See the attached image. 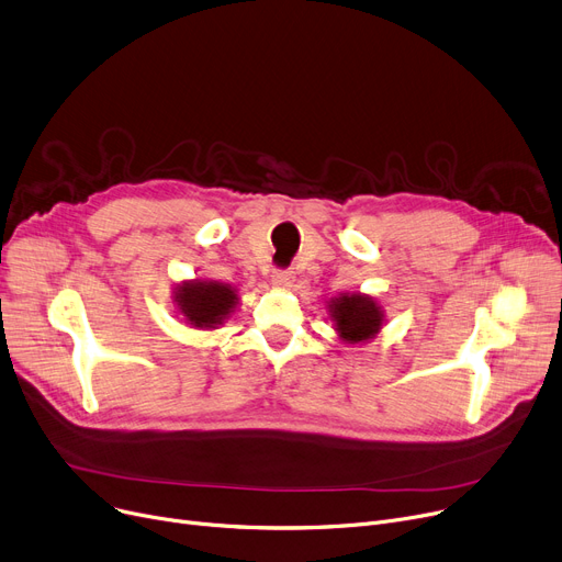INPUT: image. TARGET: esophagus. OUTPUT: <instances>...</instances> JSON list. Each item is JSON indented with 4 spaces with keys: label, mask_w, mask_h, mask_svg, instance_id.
<instances>
[{
    "label": "esophagus",
    "mask_w": 562,
    "mask_h": 562,
    "mask_svg": "<svg viewBox=\"0 0 562 562\" xmlns=\"http://www.w3.org/2000/svg\"><path fill=\"white\" fill-rule=\"evenodd\" d=\"M271 282L278 286V289H289L293 284V271L284 269V271H276L271 276Z\"/></svg>",
    "instance_id": "obj_1"
}]
</instances>
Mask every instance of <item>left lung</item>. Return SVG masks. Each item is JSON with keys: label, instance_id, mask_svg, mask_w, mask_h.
<instances>
[{"label": "left lung", "instance_id": "8db88e82", "mask_svg": "<svg viewBox=\"0 0 562 562\" xmlns=\"http://www.w3.org/2000/svg\"><path fill=\"white\" fill-rule=\"evenodd\" d=\"M330 321L341 341L367 344L375 339L385 323V310L367 293H339L328 303Z\"/></svg>", "mask_w": 562, "mask_h": 562}]
</instances>
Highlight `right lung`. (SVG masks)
I'll use <instances>...</instances> for the list:
<instances>
[{"label":"right lung","mask_w":562,"mask_h":562,"mask_svg":"<svg viewBox=\"0 0 562 562\" xmlns=\"http://www.w3.org/2000/svg\"><path fill=\"white\" fill-rule=\"evenodd\" d=\"M172 303L191 328L216 330L239 305V293L216 280H184L175 286Z\"/></svg>","instance_id":"right-lung-1"}]
</instances>
